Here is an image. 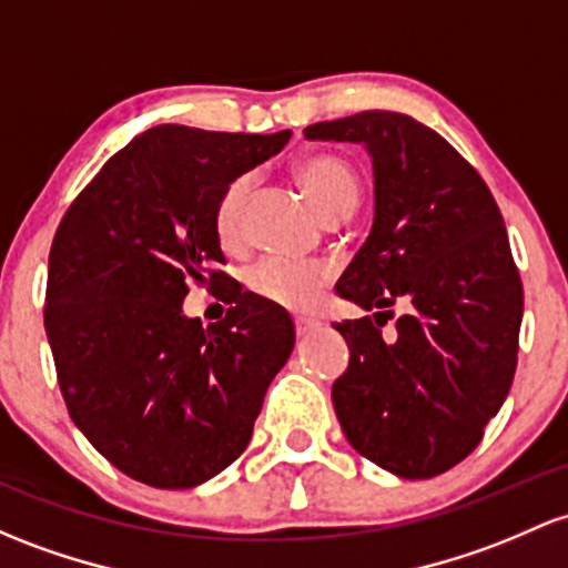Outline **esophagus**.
I'll list each match as a JSON object with an SVG mask.
<instances>
[{
	"label": "esophagus",
	"mask_w": 568,
	"mask_h": 568,
	"mask_svg": "<svg viewBox=\"0 0 568 568\" xmlns=\"http://www.w3.org/2000/svg\"><path fill=\"white\" fill-rule=\"evenodd\" d=\"M294 326L298 336H307L313 328H317V321H313V317H296Z\"/></svg>",
	"instance_id": "obj_1"
}]
</instances>
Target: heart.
Wrapping results in <instances>:
<instances>
[{"mask_svg":"<svg viewBox=\"0 0 568 568\" xmlns=\"http://www.w3.org/2000/svg\"><path fill=\"white\" fill-rule=\"evenodd\" d=\"M296 180L323 221L339 213H353L355 204H358V178H355L351 164H345L336 155H307L304 161H298ZM247 193H251V174H242V178L232 180L217 199L213 223L217 240L223 245H234L242 236ZM326 277V266L321 264L264 258L247 270L245 285L270 304L304 313L317 302Z\"/></svg>","mask_w":568,"mask_h":568,"instance_id":"b5f03b06","label":"heart"}]
</instances>
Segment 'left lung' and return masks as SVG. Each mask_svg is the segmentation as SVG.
<instances>
[{
	"label": "left lung",
	"mask_w": 568,
	"mask_h": 568,
	"mask_svg": "<svg viewBox=\"0 0 568 568\" xmlns=\"http://www.w3.org/2000/svg\"><path fill=\"white\" fill-rule=\"evenodd\" d=\"M304 136L372 155L375 221L336 294L404 307L394 339L379 332L390 313L334 326L351 347L332 388L339 426L390 475L436 477L479 445L515 377L523 285L504 217L475 166L402 112L366 110Z\"/></svg>",
	"instance_id": "1"
}]
</instances>
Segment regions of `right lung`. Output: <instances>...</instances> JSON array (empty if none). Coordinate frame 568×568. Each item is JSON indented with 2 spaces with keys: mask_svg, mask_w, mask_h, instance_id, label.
<instances>
[{
  "mask_svg": "<svg viewBox=\"0 0 568 568\" xmlns=\"http://www.w3.org/2000/svg\"><path fill=\"white\" fill-rule=\"evenodd\" d=\"M291 132L164 123L134 136L80 191L48 258L45 334L74 426L123 475L196 488L242 456L294 321L251 291L204 328L189 283L223 285L215 204Z\"/></svg>",
  "mask_w": 568,
  "mask_h": 568,
  "instance_id": "right-lung-1",
  "label": "right lung"
}]
</instances>
